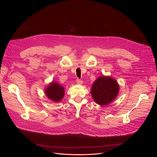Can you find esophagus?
Wrapping results in <instances>:
<instances>
[{"label":"esophagus","mask_w":157,"mask_h":157,"mask_svg":"<svg viewBox=\"0 0 157 157\" xmlns=\"http://www.w3.org/2000/svg\"><path fill=\"white\" fill-rule=\"evenodd\" d=\"M76 82H77V83L78 84H79V85H80V84H82V80H80V79H79V78H77V81H76Z\"/></svg>","instance_id":"obj_1"}]
</instances>
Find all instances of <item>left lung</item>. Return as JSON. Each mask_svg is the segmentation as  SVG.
<instances>
[{"label": "left lung", "instance_id": "1", "mask_svg": "<svg viewBox=\"0 0 157 157\" xmlns=\"http://www.w3.org/2000/svg\"><path fill=\"white\" fill-rule=\"evenodd\" d=\"M119 86L115 79L109 77H99L93 84L91 94L99 105H105L117 97Z\"/></svg>", "mask_w": 157, "mask_h": 157}]
</instances>
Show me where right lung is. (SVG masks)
Here are the masks:
<instances>
[{"label": "right lung", "mask_w": 157, "mask_h": 157, "mask_svg": "<svg viewBox=\"0 0 157 157\" xmlns=\"http://www.w3.org/2000/svg\"><path fill=\"white\" fill-rule=\"evenodd\" d=\"M47 97L54 102H58L64 96V89L56 82H52L45 90Z\"/></svg>", "instance_id": "add662e5"}]
</instances>
